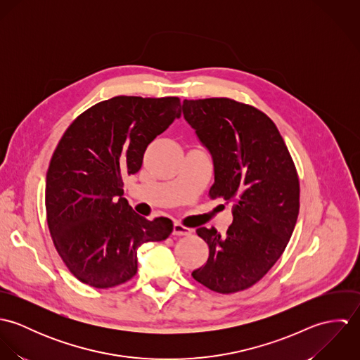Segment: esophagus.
<instances>
[{"instance_id":"1","label":"esophagus","mask_w":360,"mask_h":360,"mask_svg":"<svg viewBox=\"0 0 360 360\" xmlns=\"http://www.w3.org/2000/svg\"><path fill=\"white\" fill-rule=\"evenodd\" d=\"M190 234H191V229H188L180 223L173 224V236L183 237V236H190Z\"/></svg>"}]
</instances>
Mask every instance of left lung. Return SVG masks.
Here are the masks:
<instances>
[{"label": "left lung", "mask_w": 360, "mask_h": 360, "mask_svg": "<svg viewBox=\"0 0 360 360\" xmlns=\"http://www.w3.org/2000/svg\"><path fill=\"white\" fill-rule=\"evenodd\" d=\"M183 113L214 166L210 198L233 202L226 236L197 229L209 245L194 280L219 294L244 291L283 255L300 213L295 163L274 122L231 98L184 100Z\"/></svg>", "instance_id": "left-lung-1"}]
</instances>
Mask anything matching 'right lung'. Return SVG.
<instances>
[{
  "mask_svg": "<svg viewBox=\"0 0 360 360\" xmlns=\"http://www.w3.org/2000/svg\"><path fill=\"white\" fill-rule=\"evenodd\" d=\"M180 115L179 97L119 96L80 113L59 140L47 172V224L56 252L82 283L105 290L129 281L137 250L173 231L167 217L137 214L122 187Z\"/></svg>",
  "mask_w": 360,
  "mask_h": 360,
  "instance_id": "right-lung-1",
  "label": "right lung"
}]
</instances>
